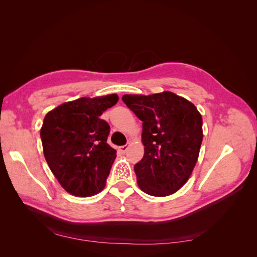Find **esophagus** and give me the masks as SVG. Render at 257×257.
Masks as SVG:
<instances>
[{
	"label": "esophagus",
	"mask_w": 257,
	"mask_h": 257,
	"mask_svg": "<svg viewBox=\"0 0 257 257\" xmlns=\"http://www.w3.org/2000/svg\"><path fill=\"white\" fill-rule=\"evenodd\" d=\"M127 149H128V146H127V145L121 146V147H120V151H121L122 153H125V152L127 151Z\"/></svg>",
	"instance_id": "34e87169"
}]
</instances>
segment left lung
<instances>
[{"label":"left lung","mask_w":257,"mask_h":257,"mask_svg":"<svg viewBox=\"0 0 257 257\" xmlns=\"http://www.w3.org/2000/svg\"><path fill=\"white\" fill-rule=\"evenodd\" d=\"M122 100L143 121L144 158L134 166L141 190L168 196L189 180L203 142L201 114L173 92L125 94Z\"/></svg>","instance_id":"left-lung-1"}]
</instances>
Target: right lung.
<instances>
[{
    "instance_id": "1",
    "label": "right lung",
    "mask_w": 257,
    "mask_h": 257,
    "mask_svg": "<svg viewBox=\"0 0 257 257\" xmlns=\"http://www.w3.org/2000/svg\"><path fill=\"white\" fill-rule=\"evenodd\" d=\"M116 94L81 97L46 114L41 128L45 159L64 190L78 197L102 191L116 151L107 144L110 126L99 116L118 103Z\"/></svg>"
}]
</instances>
